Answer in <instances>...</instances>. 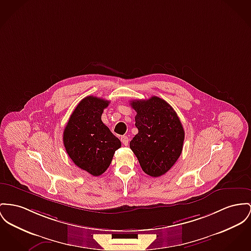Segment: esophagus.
I'll use <instances>...</instances> for the list:
<instances>
[{"label": "esophagus", "instance_id": "esophagus-1", "mask_svg": "<svg viewBox=\"0 0 251 251\" xmlns=\"http://www.w3.org/2000/svg\"><path fill=\"white\" fill-rule=\"evenodd\" d=\"M121 141H122L124 146H127L128 145V138H127V136H122L121 137Z\"/></svg>", "mask_w": 251, "mask_h": 251}]
</instances>
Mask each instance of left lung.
Returning a JSON list of instances; mask_svg holds the SVG:
<instances>
[{
  "label": "left lung",
  "instance_id": "obj_1",
  "mask_svg": "<svg viewBox=\"0 0 251 251\" xmlns=\"http://www.w3.org/2000/svg\"><path fill=\"white\" fill-rule=\"evenodd\" d=\"M138 133L129 146L142 169L151 177H160L174 166L184 145V130L175 110L167 101L153 96L132 100Z\"/></svg>",
  "mask_w": 251,
  "mask_h": 251
}]
</instances>
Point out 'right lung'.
Wrapping results in <instances>:
<instances>
[{
	"label": "right lung",
	"mask_w": 251,
	"mask_h": 251,
	"mask_svg": "<svg viewBox=\"0 0 251 251\" xmlns=\"http://www.w3.org/2000/svg\"><path fill=\"white\" fill-rule=\"evenodd\" d=\"M108 100L87 96L69 118L64 130V146L73 163L93 176H100L111 164L121 141L101 122Z\"/></svg>",
	"instance_id": "obj_1"
}]
</instances>
